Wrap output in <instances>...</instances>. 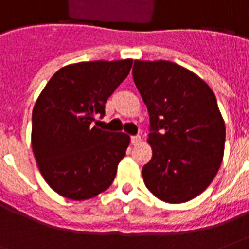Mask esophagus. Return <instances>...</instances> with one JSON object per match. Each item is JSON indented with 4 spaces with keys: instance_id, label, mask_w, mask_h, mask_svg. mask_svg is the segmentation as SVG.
<instances>
[{
    "instance_id": "obj_1",
    "label": "esophagus",
    "mask_w": 249,
    "mask_h": 249,
    "mask_svg": "<svg viewBox=\"0 0 249 249\" xmlns=\"http://www.w3.org/2000/svg\"><path fill=\"white\" fill-rule=\"evenodd\" d=\"M130 142H132V145H139L141 142V137L140 136H132L130 137Z\"/></svg>"
}]
</instances>
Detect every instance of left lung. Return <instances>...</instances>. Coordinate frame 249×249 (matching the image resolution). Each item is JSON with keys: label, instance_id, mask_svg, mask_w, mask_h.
I'll return each instance as SVG.
<instances>
[{"label": "left lung", "instance_id": "obj_1", "mask_svg": "<svg viewBox=\"0 0 249 249\" xmlns=\"http://www.w3.org/2000/svg\"><path fill=\"white\" fill-rule=\"evenodd\" d=\"M132 74L151 120L144 183L165 203L189 201L212 183L224 156L225 125L214 93L171 61L136 60Z\"/></svg>", "mask_w": 249, "mask_h": 249}]
</instances>
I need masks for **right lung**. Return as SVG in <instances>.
<instances>
[{"mask_svg": "<svg viewBox=\"0 0 249 249\" xmlns=\"http://www.w3.org/2000/svg\"><path fill=\"white\" fill-rule=\"evenodd\" d=\"M132 60L71 64L57 71L32 113V148L42 178L64 197L81 201L113 183L130 137L92 126L129 74Z\"/></svg>", "mask_w": 249, "mask_h": 249, "instance_id": "right-lung-1", "label": "right lung"}]
</instances>
